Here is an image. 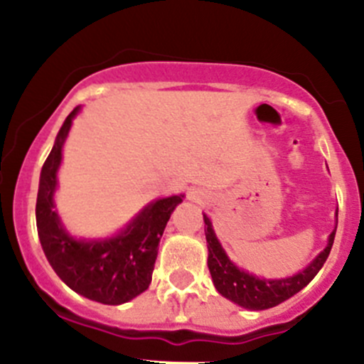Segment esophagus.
<instances>
[{"instance_id":"34e87169","label":"esophagus","mask_w":364,"mask_h":364,"mask_svg":"<svg viewBox=\"0 0 364 364\" xmlns=\"http://www.w3.org/2000/svg\"><path fill=\"white\" fill-rule=\"evenodd\" d=\"M190 199H192V200H199L200 199L199 192H190Z\"/></svg>"}]
</instances>
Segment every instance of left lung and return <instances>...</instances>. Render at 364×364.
<instances>
[{"mask_svg": "<svg viewBox=\"0 0 364 364\" xmlns=\"http://www.w3.org/2000/svg\"><path fill=\"white\" fill-rule=\"evenodd\" d=\"M204 223L205 241H208L209 252L208 267L216 291L229 301H232V303L255 311L277 306V304L287 301L289 297L297 294L301 289L306 287L314 280L315 274L321 271V267L324 266L326 259H328L329 252H331L336 234L335 227L328 237V247L318 253L304 269H301L299 273L292 274L289 278H262L237 267L229 259L225 250H223L208 215H204ZM336 225H338V209H336Z\"/></svg>", "mask_w": 364, "mask_h": 364, "instance_id": "obj_1", "label": "left lung"}]
</instances>
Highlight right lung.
<instances>
[{"instance_id":"obj_1","label":"right lung","mask_w":364,"mask_h":364,"mask_svg":"<svg viewBox=\"0 0 364 364\" xmlns=\"http://www.w3.org/2000/svg\"><path fill=\"white\" fill-rule=\"evenodd\" d=\"M79 111L80 107H75L67 116L40 172L36 229L47 260L72 291L98 303L123 304L142 294L151 284L160 237L185 196L153 200L112 237H73L54 209V192L63 144Z\"/></svg>"}]
</instances>
